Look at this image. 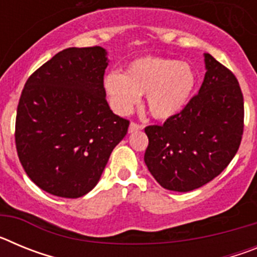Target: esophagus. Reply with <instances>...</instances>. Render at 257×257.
<instances>
[{"instance_id": "1", "label": "esophagus", "mask_w": 257, "mask_h": 257, "mask_svg": "<svg viewBox=\"0 0 257 257\" xmlns=\"http://www.w3.org/2000/svg\"><path fill=\"white\" fill-rule=\"evenodd\" d=\"M143 130V124L136 123V122H131L130 127H128V133H135V131Z\"/></svg>"}]
</instances>
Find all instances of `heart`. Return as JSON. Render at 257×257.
Returning <instances> with one entry per match:
<instances>
[{"label":"heart","mask_w":257,"mask_h":257,"mask_svg":"<svg viewBox=\"0 0 257 257\" xmlns=\"http://www.w3.org/2000/svg\"><path fill=\"white\" fill-rule=\"evenodd\" d=\"M196 73L190 64L161 56H144L127 65L124 73H110L104 88L117 112H128L139 95L147 94L148 110L157 119L178 114L190 100Z\"/></svg>","instance_id":"b5f03b06"}]
</instances>
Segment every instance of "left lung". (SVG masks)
I'll return each mask as SVG.
<instances>
[{
    "instance_id": "left-lung-1",
    "label": "left lung",
    "mask_w": 257,
    "mask_h": 257,
    "mask_svg": "<svg viewBox=\"0 0 257 257\" xmlns=\"http://www.w3.org/2000/svg\"><path fill=\"white\" fill-rule=\"evenodd\" d=\"M205 63L198 94L163 124L145 127V165L165 189L201 188L224 171L240 145L244 106L238 79L210 54Z\"/></svg>"
}]
</instances>
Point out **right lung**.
Returning <instances> with one entry per match:
<instances>
[{
    "label": "right lung",
    "instance_id": "add662e5",
    "mask_svg": "<svg viewBox=\"0 0 257 257\" xmlns=\"http://www.w3.org/2000/svg\"><path fill=\"white\" fill-rule=\"evenodd\" d=\"M103 47H69L27 79L15 121L23 169L45 192L78 198L95 187L130 121L108 105Z\"/></svg>",
    "mask_w": 257,
    "mask_h": 257
}]
</instances>
